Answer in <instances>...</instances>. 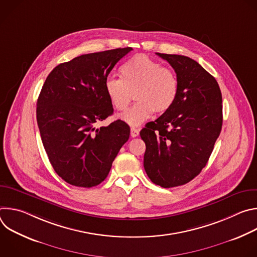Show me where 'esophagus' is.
I'll return each instance as SVG.
<instances>
[{
    "instance_id": "esophagus-1",
    "label": "esophagus",
    "mask_w": 257,
    "mask_h": 257,
    "mask_svg": "<svg viewBox=\"0 0 257 257\" xmlns=\"http://www.w3.org/2000/svg\"><path fill=\"white\" fill-rule=\"evenodd\" d=\"M131 137H137L138 135H139V130L137 129V128H135V127H131Z\"/></svg>"
}]
</instances>
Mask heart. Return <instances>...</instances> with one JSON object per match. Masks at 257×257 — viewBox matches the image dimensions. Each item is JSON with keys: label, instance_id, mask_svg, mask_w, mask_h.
I'll use <instances>...</instances> for the list:
<instances>
[{"label": "heart", "instance_id": "b5f03b06", "mask_svg": "<svg viewBox=\"0 0 257 257\" xmlns=\"http://www.w3.org/2000/svg\"><path fill=\"white\" fill-rule=\"evenodd\" d=\"M122 78L108 77L104 89L117 111L128 107L132 93L138 100L121 119L129 125H139L154 112L163 114L176 100L179 81L173 70L145 55H135L121 67Z\"/></svg>", "mask_w": 257, "mask_h": 257}]
</instances>
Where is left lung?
<instances>
[{
  "instance_id": "8db88e82",
  "label": "left lung",
  "mask_w": 257,
  "mask_h": 257,
  "mask_svg": "<svg viewBox=\"0 0 257 257\" xmlns=\"http://www.w3.org/2000/svg\"><path fill=\"white\" fill-rule=\"evenodd\" d=\"M175 70L179 90L173 105L140 131L145 142L144 170L164 188L184 185L205 167L222 130L219 86L196 61L157 53Z\"/></svg>"
}]
</instances>
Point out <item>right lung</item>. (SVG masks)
Segmentation results:
<instances>
[{
	"label": "right lung",
	"instance_id": "add662e5",
	"mask_svg": "<svg viewBox=\"0 0 257 257\" xmlns=\"http://www.w3.org/2000/svg\"><path fill=\"white\" fill-rule=\"evenodd\" d=\"M132 48L81 55L55 67L36 103L42 141L55 172L69 184L90 188L106 178L130 127L122 120L97 128L114 112L104 82Z\"/></svg>",
	"mask_w": 257,
	"mask_h": 257
}]
</instances>
